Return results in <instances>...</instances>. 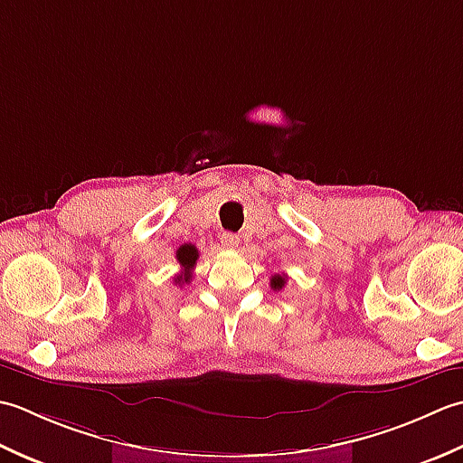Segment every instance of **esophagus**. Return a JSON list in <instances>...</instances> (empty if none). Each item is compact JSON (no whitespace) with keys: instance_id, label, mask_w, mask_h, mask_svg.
Masks as SVG:
<instances>
[{"instance_id":"34e87169","label":"esophagus","mask_w":463,"mask_h":463,"mask_svg":"<svg viewBox=\"0 0 463 463\" xmlns=\"http://www.w3.org/2000/svg\"><path fill=\"white\" fill-rule=\"evenodd\" d=\"M220 241H222V245H223V248H228V250H233V248H238V245H240V235H235V233H230V232H225V233H222V238H220Z\"/></svg>"}]
</instances>
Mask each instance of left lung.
Instances as JSON below:
<instances>
[{
	"instance_id": "8db88e82",
	"label": "left lung",
	"mask_w": 463,
	"mask_h": 463,
	"mask_svg": "<svg viewBox=\"0 0 463 463\" xmlns=\"http://www.w3.org/2000/svg\"><path fill=\"white\" fill-rule=\"evenodd\" d=\"M284 286H286V276H279V273H278V276L271 278V288L273 289H281Z\"/></svg>"
}]
</instances>
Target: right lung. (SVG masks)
<instances>
[{"label":"right lung","instance_id":"right-lung-1","mask_svg":"<svg viewBox=\"0 0 463 463\" xmlns=\"http://www.w3.org/2000/svg\"><path fill=\"white\" fill-rule=\"evenodd\" d=\"M175 258H177V263L182 266V273L175 278V284H187V281L192 279V269L195 266L197 258H200V253H197V248L192 243H184L179 245V250L175 251Z\"/></svg>","mask_w":463,"mask_h":463}]
</instances>
